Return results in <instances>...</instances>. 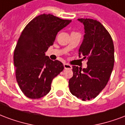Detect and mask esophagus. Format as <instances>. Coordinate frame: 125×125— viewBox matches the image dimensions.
<instances>
[{"label": "esophagus", "mask_w": 125, "mask_h": 125, "mask_svg": "<svg viewBox=\"0 0 125 125\" xmlns=\"http://www.w3.org/2000/svg\"><path fill=\"white\" fill-rule=\"evenodd\" d=\"M63 66H64V68H65V69H68V70H72V65H70V64H68V63H64V64H63Z\"/></svg>", "instance_id": "1"}]
</instances>
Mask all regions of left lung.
Wrapping results in <instances>:
<instances>
[{
    "label": "left lung",
    "instance_id": "obj_1",
    "mask_svg": "<svg viewBox=\"0 0 125 125\" xmlns=\"http://www.w3.org/2000/svg\"><path fill=\"white\" fill-rule=\"evenodd\" d=\"M84 25L85 35L79 54L87 60V67L73 66L69 87L73 95L82 101L91 100L108 83L115 62L114 44L103 25L91 18H79Z\"/></svg>",
    "mask_w": 125,
    "mask_h": 125
}]
</instances>
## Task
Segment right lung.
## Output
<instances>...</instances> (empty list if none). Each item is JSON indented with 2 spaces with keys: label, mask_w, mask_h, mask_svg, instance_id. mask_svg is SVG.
Here are the masks:
<instances>
[{
  "label": "right lung",
  "mask_w": 125,
  "mask_h": 125,
  "mask_svg": "<svg viewBox=\"0 0 125 125\" xmlns=\"http://www.w3.org/2000/svg\"><path fill=\"white\" fill-rule=\"evenodd\" d=\"M48 14L32 19L24 28L14 52L16 81L25 95L40 99L50 92L54 77L64 67L45 52L53 44L58 32L71 22Z\"/></svg>",
  "instance_id": "right-lung-1"
}]
</instances>
